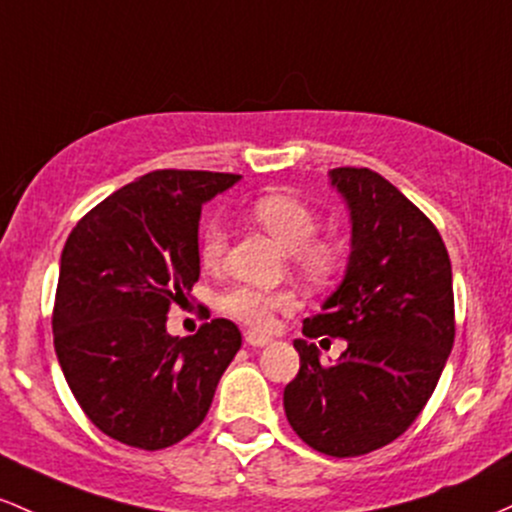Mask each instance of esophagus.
Wrapping results in <instances>:
<instances>
[{"instance_id": "34e87169", "label": "esophagus", "mask_w": 512, "mask_h": 512, "mask_svg": "<svg viewBox=\"0 0 512 512\" xmlns=\"http://www.w3.org/2000/svg\"><path fill=\"white\" fill-rule=\"evenodd\" d=\"M244 338L251 348H263L273 341L271 336H266V333H258V331H246Z\"/></svg>"}]
</instances>
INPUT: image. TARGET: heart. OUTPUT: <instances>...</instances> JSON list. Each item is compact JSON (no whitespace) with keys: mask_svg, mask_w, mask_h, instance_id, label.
Returning a JSON list of instances; mask_svg holds the SVG:
<instances>
[{"mask_svg":"<svg viewBox=\"0 0 512 512\" xmlns=\"http://www.w3.org/2000/svg\"><path fill=\"white\" fill-rule=\"evenodd\" d=\"M251 215L271 237L292 251L297 268L312 283H326L338 271V249L326 239H317V212L295 195L263 193L251 203ZM227 232L220 222L210 220L200 227L198 256L203 266H217L225 258ZM220 309L227 317L254 329H268L278 314L295 309V297L285 290H258L237 285L220 295Z\"/></svg>","mask_w":512,"mask_h":512,"instance_id":"obj_1","label":"heart"}]
</instances>
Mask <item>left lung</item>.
<instances>
[{
  "instance_id": "obj_1",
  "label": "left lung",
  "mask_w": 512,
  "mask_h": 512,
  "mask_svg": "<svg viewBox=\"0 0 512 512\" xmlns=\"http://www.w3.org/2000/svg\"><path fill=\"white\" fill-rule=\"evenodd\" d=\"M331 183L353 222V251L307 338H346L336 365L297 338L300 372L285 387L292 430L312 450L360 457L406 433L435 392L455 343V295L445 241L399 188L370 169L338 166Z\"/></svg>"
}]
</instances>
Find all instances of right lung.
Here are the masks:
<instances>
[{
  "mask_svg": "<svg viewBox=\"0 0 512 512\" xmlns=\"http://www.w3.org/2000/svg\"><path fill=\"white\" fill-rule=\"evenodd\" d=\"M237 174L159 169L91 208L65 241L53 338L65 380L91 423L140 450H164L208 416L241 348L229 319L166 333V312L198 283V220Z\"/></svg>",
  "mask_w": 512,
  "mask_h": 512,
  "instance_id": "obj_1",
  "label": "right lung"
}]
</instances>
